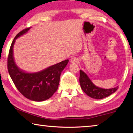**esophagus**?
I'll return each mask as SVG.
<instances>
[{
  "instance_id": "1",
  "label": "esophagus",
  "mask_w": 133,
  "mask_h": 133,
  "mask_svg": "<svg viewBox=\"0 0 133 133\" xmlns=\"http://www.w3.org/2000/svg\"><path fill=\"white\" fill-rule=\"evenodd\" d=\"M78 62V59L77 57H72L70 59V62L72 63H77Z\"/></svg>"
}]
</instances>
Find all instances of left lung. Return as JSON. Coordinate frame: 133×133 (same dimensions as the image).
I'll return each instance as SVG.
<instances>
[{"label":"left lung","mask_w":133,"mask_h":133,"mask_svg":"<svg viewBox=\"0 0 133 133\" xmlns=\"http://www.w3.org/2000/svg\"><path fill=\"white\" fill-rule=\"evenodd\" d=\"M80 84L82 90L87 96L95 99H102L107 97L116 92L118 86L112 89H105L96 86L93 84L89 76L82 70H80Z\"/></svg>","instance_id":"obj_1"}]
</instances>
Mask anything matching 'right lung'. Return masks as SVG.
I'll return each instance as SVG.
<instances>
[{"label": "right lung", "mask_w": 133, "mask_h": 133, "mask_svg": "<svg viewBox=\"0 0 133 133\" xmlns=\"http://www.w3.org/2000/svg\"><path fill=\"white\" fill-rule=\"evenodd\" d=\"M30 29L29 28L21 31L13 39L9 53L8 69L11 78L21 94L30 100L42 102L50 98L57 90L60 75L69 60L36 73H28L19 68L13 57V46L16 39L26 34Z\"/></svg>", "instance_id": "add662e5"}]
</instances>
